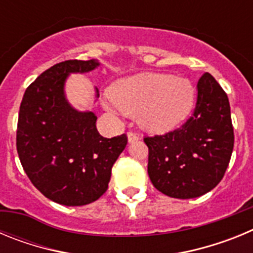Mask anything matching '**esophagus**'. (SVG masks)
Segmentation results:
<instances>
[{
  "mask_svg": "<svg viewBox=\"0 0 253 253\" xmlns=\"http://www.w3.org/2000/svg\"><path fill=\"white\" fill-rule=\"evenodd\" d=\"M140 138V135L138 133H134V131H129L128 133V140L129 143H133L135 140H138Z\"/></svg>",
  "mask_w": 253,
  "mask_h": 253,
  "instance_id": "34e87169",
  "label": "esophagus"
}]
</instances>
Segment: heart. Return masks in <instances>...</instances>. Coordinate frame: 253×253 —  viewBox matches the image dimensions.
Here are the masks:
<instances>
[{
	"mask_svg": "<svg viewBox=\"0 0 253 253\" xmlns=\"http://www.w3.org/2000/svg\"><path fill=\"white\" fill-rule=\"evenodd\" d=\"M110 97L105 102L109 110L138 115L147 130L163 133L189 115L195 101V88L186 78L140 73L116 82Z\"/></svg>",
	"mask_w": 253,
	"mask_h": 253,
	"instance_id": "heart-1",
	"label": "heart"
}]
</instances>
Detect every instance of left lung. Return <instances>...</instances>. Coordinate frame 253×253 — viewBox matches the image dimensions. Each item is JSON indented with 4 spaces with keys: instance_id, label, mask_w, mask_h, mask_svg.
I'll list each match as a JSON object with an SVG mask.
<instances>
[{
    "instance_id": "obj_1",
    "label": "left lung",
    "mask_w": 253,
    "mask_h": 253,
    "mask_svg": "<svg viewBox=\"0 0 253 253\" xmlns=\"http://www.w3.org/2000/svg\"><path fill=\"white\" fill-rule=\"evenodd\" d=\"M148 175L158 191L169 198L193 199L220 182L234 144L231 106L215 78L204 73L198 81L193 115L180 128L144 137Z\"/></svg>"
}]
</instances>
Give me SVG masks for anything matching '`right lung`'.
<instances>
[{
	"label": "right lung",
	"instance_id": "obj_1",
	"mask_svg": "<svg viewBox=\"0 0 253 253\" xmlns=\"http://www.w3.org/2000/svg\"><path fill=\"white\" fill-rule=\"evenodd\" d=\"M97 66L95 59L54 64L26 88L20 105L16 148L22 169L45 198L67 207L90 204L106 191L113 165L128 143L126 134L100 135L97 116L75 110L66 100L69 73Z\"/></svg>",
	"mask_w": 253,
	"mask_h": 253
}]
</instances>
